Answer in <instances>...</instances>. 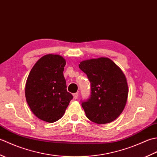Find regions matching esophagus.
I'll list each match as a JSON object with an SVG mask.
<instances>
[{
  "label": "esophagus",
  "instance_id": "obj_1",
  "mask_svg": "<svg viewBox=\"0 0 157 157\" xmlns=\"http://www.w3.org/2000/svg\"><path fill=\"white\" fill-rule=\"evenodd\" d=\"M73 98H74V99H77L78 98V93H74V94H73Z\"/></svg>",
  "mask_w": 157,
  "mask_h": 157
}]
</instances>
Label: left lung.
I'll use <instances>...</instances> for the list:
<instances>
[{"instance_id":"obj_1","label":"left lung","mask_w":157,"mask_h":157,"mask_svg":"<svg viewBox=\"0 0 157 157\" xmlns=\"http://www.w3.org/2000/svg\"><path fill=\"white\" fill-rule=\"evenodd\" d=\"M79 67L90 82V96L81 101L86 117L97 124L114 121L123 111L128 99L124 73L111 59L105 57L82 61Z\"/></svg>"}]
</instances>
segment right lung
Returning <instances> with one entry per match:
<instances>
[{
	"instance_id": "1",
	"label": "right lung",
	"mask_w": 157,
	"mask_h": 157,
	"mask_svg": "<svg viewBox=\"0 0 157 157\" xmlns=\"http://www.w3.org/2000/svg\"><path fill=\"white\" fill-rule=\"evenodd\" d=\"M65 64L61 56L46 55L29 72L25 84L26 101L32 113L42 121H58L73 98L66 89L63 75Z\"/></svg>"
}]
</instances>
